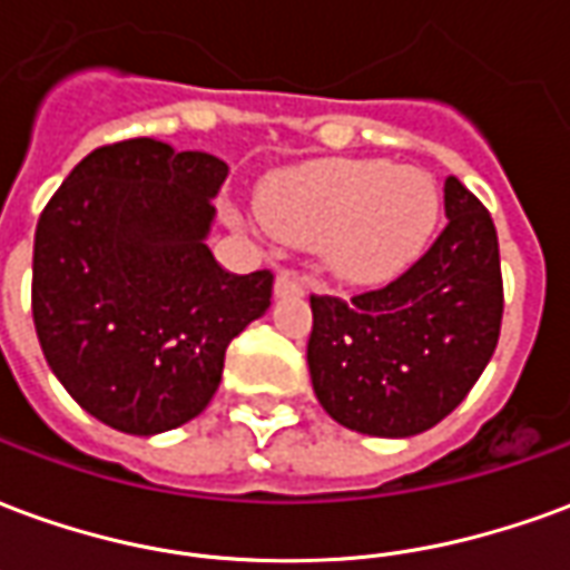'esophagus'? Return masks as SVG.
Returning <instances> with one entry per match:
<instances>
[{
  "label": "esophagus",
  "mask_w": 570,
  "mask_h": 570,
  "mask_svg": "<svg viewBox=\"0 0 570 570\" xmlns=\"http://www.w3.org/2000/svg\"><path fill=\"white\" fill-rule=\"evenodd\" d=\"M274 293H277V296H302V293H305V281H302L296 272L281 268V272H277V281H274Z\"/></svg>",
  "instance_id": "obj_1"
}]
</instances>
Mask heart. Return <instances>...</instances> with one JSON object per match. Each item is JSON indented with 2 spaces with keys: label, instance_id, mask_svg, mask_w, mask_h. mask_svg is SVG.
<instances>
[{
  "label": "heart",
  "instance_id": "obj_1",
  "mask_svg": "<svg viewBox=\"0 0 570 570\" xmlns=\"http://www.w3.org/2000/svg\"><path fill=\"white\" fill-rule=\"evenodd\" d=\"M440 195L428 174L366 158H333L272 176L259 191L265 228L286 244L321 240L330 272L372 284L428 244Z\"/></svg>",
  "mask_w": 570,
  "mask_h": 570
}]
</instances>
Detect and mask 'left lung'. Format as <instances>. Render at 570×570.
I'll return each mask as SVG.
<instances>
[{
    "mask_svg": "<svg viewBox=\"0 0 570 570\" xmlns=\"http://www.w3.org/2000/svg\"><path fill=\"white\" fill-rule=\"evenodd\" d=\"M442 207L436 240L391 284L311 296L314 394L357 433L415 436L440 424L498 347L503 277L491 213L454 176L442 183Z\"/></svg>",
    "mask_w": 570,
    "mask_h": 570,
    "instance_id": "8db88e82",
    "label": "left lung"
}]
</instances>
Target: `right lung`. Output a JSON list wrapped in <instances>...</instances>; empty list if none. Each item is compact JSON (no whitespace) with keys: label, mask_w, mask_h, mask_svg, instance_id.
<instances>
[{"label":"right lung","mask_w":570,"mask_h":570,"mask_svg":"<svg viewBox=\"0 0 570 570\" xmlns=\"http://www.w3.org/2000/svg\"><path fill=\"white\" fill-rule=\"evenodd\" d=\"M228 164L137 137L94 149L45 204L36 335L69 396L134 436L200 415L225 347L272 305L274 274L225 272L204 237Z\"/></svg>","instance_id":"1"}]
</instances>
